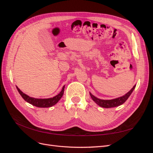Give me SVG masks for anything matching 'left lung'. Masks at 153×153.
I'll list each match as a JSON object with an SVG mask.
<instances>
[{"label":"left lung","mask_w":153,"mask_h":153,"mask_svg":"<svg viewBox=\"0 0 153 153\" xmlns=\"http://www.w3.org/2000/svg\"><path fill=\"white\" fill-rule=\"evenodd\" d=\"M135 86H136L135 85H134L132 89L128 92H127V93L125 95H124L121 97H119V98L113 99V100H101V99L96 98V97L92 95L91 92L89 94H90V96L91 97V98L92 99V100H93L97 105H98L99 106H101V107H103V108H112V107H115V106H118L119 105H121L122 104H123L125 101L128 100L129 96L131 95L134 89L135 88Z\"/></svg>","instance_id":"obj_1"}]
</instances>
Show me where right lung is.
Masks as SVG:
<instances>
[{
	"mask_svg": "<svg viewBox=\"0 0 153 153\" xmlns=\"http://www.w3.org/2000/svg\"><path fill=\"white\" fill-rule=\"evenodd\" d=\"M64 87H65V85L63 86L62 91L60 92V93L58 94L57 96L53 97V98H46V99H38V98H32V97H30L28 95L24 94V92L20 90L19 88H18L17 86H16V89L19 92V93L22 96V98H24V100L26 101L27 103H29L35 106H37V107L48 108L55 105L60 100H61L64 94Z\"/></svg>",
	"mask_w": 153,
	"mask_h": 153,
	"instance_id": "obj_1",
	"label": "right lung"
}]
</instances>
